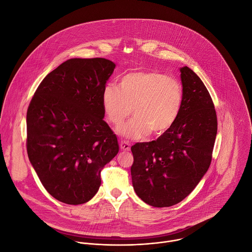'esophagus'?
<instances>
[{
	"instance_id": "esophagus-1",
	"label": "esophagus",
	"mask_w": 252,
	"mask_h": 252,
	"mask_svg": "<svg viewBox=\"0 0 252 252\" xmlns=\"http://www.w3.org/2000/svg\"><path fill=\"white\" fill-rule=\"evenodd\" d=\"M120 148L122 151L124 152H129L131 150V145L129 144V142H126V141H121L120 143Z\"/></svg>"
}]
</instances>
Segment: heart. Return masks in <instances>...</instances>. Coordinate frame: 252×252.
<instances>
[{
    "instance_id": "b5f03b06",
    "label": "heart",
    "mask_w": 252,
    "mask_h": 252,
    "mask_svg": "<svg viewBox=\"0 0 252 252\" xmlns=\"http://www.w3.org/2000/svg\"><path fill=\"white\" fill-rule=\"evenodd\" d=\"M101 103L113 125L122 124L132 113L136 116L117 129L129 139L150 133L162 135L177 121L183 104V89L178 80L158 71H135L124 75L118 88L105 86Z\"/></svg>"
}]
</instances>
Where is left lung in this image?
Returning a JSON list of instances; mask_svg holds the SVG:
<instances>
[{"label": "left lung", "instance_id": "1", "mask_svg": "<svg viewBox=\"0 0 252 252\" xmlns=\"http://www.w3.org/2000/svg\"><path fill=\"white\" fill-rule=\"evenodd\" d=\"M183 104L175 124L157 141L132 146V183L137 195L154 207H169L187 197L211 163L217 134L212 98L200 78L180 68Z\"/></svg>", "mask_w": 252, "mask_h": 252}]
</instances>
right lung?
I'll list each match as a JSON object with an SVG mask.
<instances>
[{
	"label": "right lung",
	"instance_id": "add662e5",
	"mask_svg": "<svg viewBox=\"0 0 252 252\" xmlns=\"http://www.w3.org/2000/svg\"><path fill=\"white\" fill-rule=\"evenodd\" d=\"M114 68L101 58L70 59L44 78L29 103V160L47 191L63 203L92 199L101 169L118 154L101 103Z\"/></svg>",
	"mask_w": 252,
	"mask_h": 252
}]
</instances>
